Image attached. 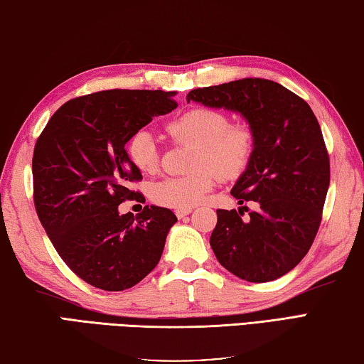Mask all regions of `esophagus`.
Instances as JSON below:
<instances>
[{
	"instance_id": "34e87169",
	"label": "esophagus",
	"mask_w": 364,
	"mask_h": 364,
	"mask_svg": "<svg viewBox=\"0 0 364 364\" xmlns=\"http://www.w3.org/2000/svg\"><path fill=\"white\" fill-rule=\"evenodd\" d=\"M188 214H191V208H188V209H177L176 210L177 218H183V217H187Z\"/></svg>"
}]
</instances>
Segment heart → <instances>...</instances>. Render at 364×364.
Returning <instances> with one entry per match:
<instances>
[{"mask_svg": "<svg viewBox=\"0 0 364 364\" xmlns=\"http://www.w3.org/2000/svg\"><path fill=\"white\" fill-rule=\"evenodd\" d=\"M176 141L196 146L185 177H168L150 190L152 201L169 209H188L200 204L215 187L217 176L236 179L250 164L255 150V134L244 123H232L222 111L193 107L177 115L166 125ZM128 159L142 173H154L159 166V146L149 129H139L127 142Z\"/></svg>", "mask_w": 364, "mask_h": 364, "instance_id": "heart-1", "label": "heart"}]
</instances>
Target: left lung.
I'll return each instance as SVG.
<instances>
[{
    "label": "left lung",
    "mask_w": 364,
    "mask_h": 364,
    "mask_svg": "<svg viewBox=\"0 0 364 364\" xmlns=\"http://www.w3.org/2000/svg\"><path fill=\"white\" fill-rule=\"evenodd\" d=\"M241 114L255 134L250 164L231 195L257 210L217 209L210 247L225 269L247 282H269L309 252L321 222L330 159L309 105L267 79H241L191 90L187 102ZM245 208V205H244Z\"/></svg>",
    "instance_id": "1"
}]
</instances>
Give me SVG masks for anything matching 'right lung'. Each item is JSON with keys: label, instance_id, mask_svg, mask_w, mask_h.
<instances>
[{"label": "right lung", "instance_id": "right-lung-1", "mask_svg": "<svg viewBox=\"0 0 364 364\" xmlns=\"http://www.w3.org/2000/svg\"><path fill=\"white\" fill-rule=\"evenodd\" d=\"M176 92L106 90L65 102L34 146V205L55 250L70 269L97 289H132L159 264L173 210L146 205L120 214L136 200L129 182L141 171L127 142L154 117L177 107Z\"/></svg>", "mask_w": 364, "mask_h": 364}]
</instances>
